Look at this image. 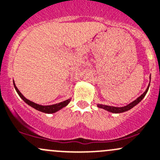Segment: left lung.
Returning <instances> with one entry per match:
<instances>
[{
    "label": "left lung",
    "mask_w": 160,
    "mask_h": 160,
    "mask_svg": "<svg viewBox=\"0 0 160 160\" xmlns=\"http://www.w3.org/2000/svg\"><path fill=\"white\" fill-rule=\"evenodd\" d=\"M149 83H150V82H149ZM149 85L148 86L147 89L146 90V91L144 92L142 94V95L140 96L139 97H138L136 100H134L133 102H132L131 103H129V105L126 106V107H110V106H105V105H101V104H98L97 105V107H100V108H102L104 109V110H107V111H110V112H114V113H120V112H126V111L130 110V109H132V107H135L137 104L139 103V102L141 101V100L143 99V97H145L146 94H147L148 90H149Z\"/></svg>",
    "instance_id": "left-lung-1"
}]
</instances>
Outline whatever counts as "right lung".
Returning <instances> with one entry per match:
<instances>
[{"label": "right lung", "mask_w": 160, "mask_h": 160, "mask_svg": "<svg viewBox=\"0 0 160 160\" xmlns=\"http://www.w3.org/2000/svg\"><path fill=\"white\" fill-rule=\"evenodd\" d=\"M13 86H14V88L16 90V91L18 92V95L22 98V100L24 101L26 103H28V105H30L31 107H33V108L36 109V110L40 111V112H45V113H53V112H57V111L60 110V109H62L63 107H66L67 104L70 102V99H68V100H65V101L59 102V103L57 104H53V105H50V106H41L39 105V104H37L35 102L31 101V100H28V99L25 98L22 95V93L19 91L18 88H17L16 85H15L14 82H13Z\"/></svg>", "instance_id": "right-lung-1"}]
</instances>
